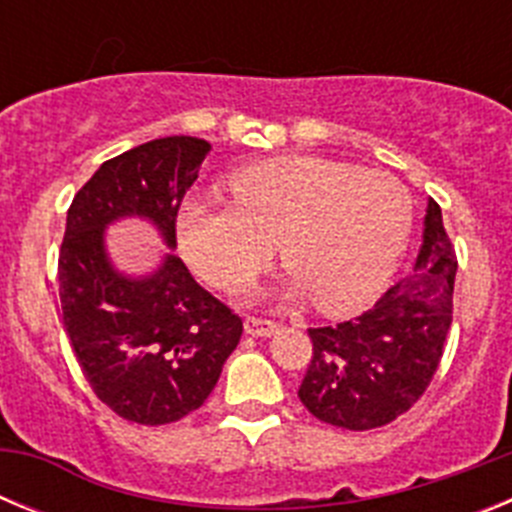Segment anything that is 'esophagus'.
<instances>
[{
	"label": "esophagus",
	"instance_id": "34e87169",
	"mask_svg": "<svg viewBox=\"0 0 512 512\" xmlns=\"http://www.w3.org/2000/svg\"><path fill=\"white\" fill-rule=\"evenodd\" d=\"M277 328H279V323H274V320L246 318V333H248V336L264 338V336H271V333H274Z\"/></svg>",
	"mask_w": 512,
	"mask_h": 512
}]
</instances>
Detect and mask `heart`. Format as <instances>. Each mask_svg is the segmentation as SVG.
Here are the masks:
<instances>
[{
	"instance_id": "1",
	"label": "heart",
	"mask_w": 512,
	"mask_h": 512,
	"mask_svg": "<svg viewBox=\"0 0 512 512\" xmlns=\"http://www.w3.org/2000/svg\"><path fill=\"white\" fill-rule=\"evenodd\" d=\"M228 189L233 202L189 200L176 217L187 264L223 292L251 287L279 241L289 295L354 312L382 295L413 233V194L397 176L336 158H271L235 171Z\"/></svg>"
}]
</instances>
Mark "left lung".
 <instances>
[{"label": "left lung", "mask_w": 512, "mask_h": 512, "mask_svg": "<svg viewBox=\"0 0 512 512\" xmlns=\"http://www.w3.org/2000/svg\"><path fill=\"white\" fill-rule=\"evenodd\" d=\"M454 277V243L431 200L413 277L392 284L359 318L307 328L312 356L297 392L302 405L343 431H372L408 413L441 364Z\"/></svg>", "instance_id": "8db88e82"}]
</instances>
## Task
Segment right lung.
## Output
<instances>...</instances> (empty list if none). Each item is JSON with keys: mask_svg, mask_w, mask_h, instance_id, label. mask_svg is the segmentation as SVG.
I'll return each mask as SVG.
<instances>
[{"mask_svg": "<svg viewBox=\"0 0 512 512\" xmlns=\"http://www.w3.org/2000/svg\"><path fill=\"white\" fill-rule=\"evenodd\" d=\"M210 143L192 135L148 140L104 161L76 192L58 253L63 328L94 395L115 415L166 425L215 390L243 320L166 256L156 274L128 279L104 253L117 217H148L176 248V215Z\"/></svg>", "mask_w": 512, "mask_h": 512, "instance_id": "1", "label": "right lung"}]
</instances>
